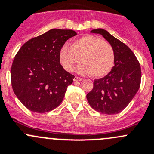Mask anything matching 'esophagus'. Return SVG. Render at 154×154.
<instances>
[{"instance_id": "34e87169", "label": "esophagus", "mask_w": 154, "mask_h": 154, "mask_svg": "<svg viewBox=\"0 0 154 154\" xmlns=\"http://www.w3.org/2000/svg\"><path fill=\"white\" fill-rule=\"evenodd\" d=\"M74 81H81V80H82V78L79 77H75L74 78Z\"/></svg>"}]
</instances>
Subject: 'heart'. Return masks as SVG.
<instances>
[{
	"label": "heart",
	"mask_w": 154,
	"mask_h": 154,
	"mask_svg": "<svg viewBox=\"0 0 154 154\" xmlns=\"http://www.w3.org/2000/svg\"><path fill=\"white\" fill-rule=\"evenodd\" d=\"M59 61L67 72H72L74 65L80 60L77 67L80 74H91L95 78L106 76L114 66L115 55L112 46L101 38L85 35L74 40L72 47L63 45L58 53Z\"/></svg>",
	"instance_id": "1"
}]
</instances>
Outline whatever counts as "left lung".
I'll return each mask as SVG.
<instances>
[{"mask_svg":"<svg viewBox=\"0 0 154 154\" xmlns=\"http://www.w3.org/2000/svg\"><path fill=\"white\" fill-rule=\"evenodd\" d=\"M91 33L100 34L112 46L115 55L114 66L103 78L95 80L86 98L92 108L102 114H119L130 103L141 82V67L128 46L106 30L97 29Z\"/></svg>","mask_w":154,"mask_h":154,"instance_id":"1","label":"left lung"}]
</instances>
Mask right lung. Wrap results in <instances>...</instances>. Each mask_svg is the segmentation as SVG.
I'll list each match as a JSON object with an SVG mask.
<instances>
[{
	"label": "right lung",
	"instance_id": "1",
	"mask_svg": "<svg viewBox=\"0 0 154 154\" xmlns=\"http://www.w3.org/2000/svg\"><path fill=\"white\" fill-rule=\"evenodd\" d=\"M72 29H52L24 43L16 54L11 69L13 91L31 111L46 113L62 103L74 76L60 63L58 53Z\"/></svg>",
	"mask_w": 154,
	"mask_h": 154
}]
</instances>
